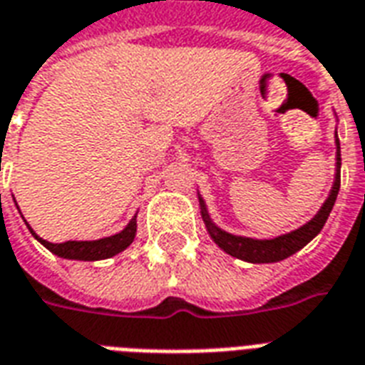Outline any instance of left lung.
I'll return each mask as SVG.
<instances>
[{
  "label": "left lung",
  "mask_w": 365,
  "mask_h": 365,
  "mask_svg": "<svg viewBox=\"0 0 365 365\" xmlns=\"http://www.w3.org/2000/svg\"><path fill=\"white\" fill-rule=\"evenodd\" d=\"M334 147H336V162H334V182L333 187L329 191V197L325 199V203L321 205V209L317 210V215L307 220L304 226H299L296 230L286 232L271 240H257V237L237 236V234H230V232L222 230L220 226L212 222V218L209 215L207 203L205 199L199 195V207H201V217H203L205 228L209 232L210 240L232 257L242 259L247 263H279L282 259L290 257L296 251H299L304 245L312 242L313 237L317 236L321 228L325 226L327 218L333 210V205L336 201L339 190H341V141L339 135L334 131Z\"/></svg>",
  "instance_id": "1"
}]
</instances>
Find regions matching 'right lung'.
I'll use <instances>...</instances> for the list:
<instances>
[{"label":"right lung","instance_id":"add662e5","mask_svg":"<svg viewBox=\"0 0 365 365\" xmlns=\"http://www.w3.org/2000/svg\"><path fill=\"white\" fill-rule=\"evenodd\" d=\"M26 222V220H24ZM29 226V222H26ZM29 230L40 244L44 245L46 250H50L53 255L63 259H75V261H102V259H110L128 250L129 245L133 244L135 234H137V215L128 222V226L114 236L100 237V240H91V242H63V244H52L46 242L44 237H40L36 232L29 226Z\"/></svg>","mask_w":365,"mask_h":365}]
</instances>
